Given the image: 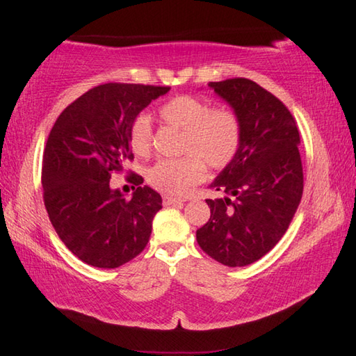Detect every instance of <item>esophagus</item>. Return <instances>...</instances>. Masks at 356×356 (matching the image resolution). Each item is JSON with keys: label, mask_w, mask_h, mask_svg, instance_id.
I'll use <instances>...</instances> for the list:
<instances>
[{"label": "esophagus", "mask_w": 356, "mask_h": 356, "mask_svg": "<svg viewBox=\"0 0 356 356\" xmlns=\"http://www.w3.org/2000/svg\"><path fill=\"white\" fill-rule=\"evenodd\" d=\"M184 200H179V197L172 196H163V204L165 206H176V204H182Z\"/></svg>", "instance_id": "esophagus-1"}]
</instances>
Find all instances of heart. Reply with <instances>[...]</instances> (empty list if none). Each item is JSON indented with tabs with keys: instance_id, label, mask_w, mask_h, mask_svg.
<instances>
[{
	"instance_id": "1",
	"label": "heart",
	"mask_w": 356,
	"mask_h": 356,
	"mask_svg": "<svg viewBox=\"0 0 356 356\" xmlns=\"http://www.w3.org/2000/svg\"><path fill=\"white\" fill-rule=\"evenodd\" d=\"M161 120L184 131L180 159L160 160L146 172L147 184L172 196H184L206 177V163L222 170L236 155L242 143V125L232 110L210 108L206 100L182 94L159 108ZM130 146L136 155H147L152 147V122L147 114H138L130 125Z\"/></svg>"
}]
</instances>
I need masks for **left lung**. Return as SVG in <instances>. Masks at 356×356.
Here are the masks:
<instances>
[{
	"instance_id": "1",
	"label": "left lung",
	"mask_w": 356,
	"mask_h": 356,
	"mask_svg": "<svg viewBox=\"0 0 356 356\" xmlns=\"http://www.w3.org/2000/svg\"><path fill=\"white\" fill-rule=\"evenodd\" d=\"M232 106L242 143L210 188L225 193L206 200L209 221L196 231L204 252L227 267L256 262L284 236L303 195L300 134L291 111L248 78L210 81Z\"/></svg>"
}]
</instances>
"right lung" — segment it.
Listing matches in <instances>:
<instances>
[{
	"label": "right lung",
	"instance_id": "add662e5",
	"mask_svg": "<svg viewBox=\"0 0 356 356\" xmlns=\"http://www.w3.org/2000/svg\"><path fill=\"white\" fill-rule=\"evenodd\" d=\"M171 88L106 83L89 89L59 114L42 163L44 202L64 245L83 262L116 268L146 248L161 196L131 174V200L113 190V171L134 160V119Z\"/></svg>",
	"mask_w": 356,
	"mask_h": 356
}]
</instances>
